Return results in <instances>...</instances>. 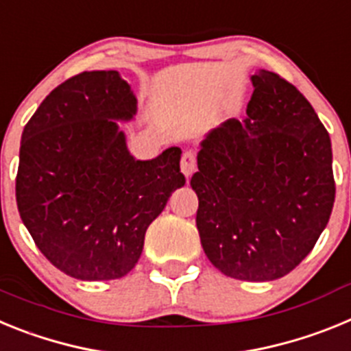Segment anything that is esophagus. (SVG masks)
Masks as SVG:
<instances>
[{"instance_id":"1","label":"esophagus","mask_w":351,"mask_h":351,"mask_svg":"<svg viewBox=\"0 0 351 351\" xmlns=\"http://www.w3.org/2000/svg\"><path fill=\"white\" fill-rule=\"evenodd\" d=\"M195 170H197V153L193 149H190V151H184V154H182L181 172L184 173L186 178H190Z\"/></svg>"}]
</instances>
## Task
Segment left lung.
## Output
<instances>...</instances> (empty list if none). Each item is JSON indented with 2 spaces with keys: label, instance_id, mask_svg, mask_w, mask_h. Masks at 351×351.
Instances as JSON below:
<instances>
[{
  "label": "left lung",
  "instance_id": "1",
  "mask_svg": "<svg viewBox=\"0 0 351 351\" xmlns=\"http://www.w3.org/2000/svg\"><path fill=\"white\" fill-rule=\"evenodd\" d=\"M243 121L206 135L191 188L207 258L241 281L283 278L315 247L336 184L327 130L302 93L278 73L251 75Z\"/></svg>",
  "mask_w": 351,
  "mask_h": 351
}]
</instances>
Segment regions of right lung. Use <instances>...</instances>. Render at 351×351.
<instances>
[{"label": "right lung", "instance_id": "1", "mask_svg": "<svg viewBox=\"0 0 351 351\" xmlns=\"http://www.w3.org/2000/svg\"><path fill=\"white\" fill-rule=\"evenodd\" d=\"M137 98L116 70L82 71L60 84L24 126L15 179L21 219L64 274L108 281L138 262L147 226L184 186L181 149L135 160L117 121Z\"/></svg>", "mask_w": 351, "mask_h": 351}]
</instances>
